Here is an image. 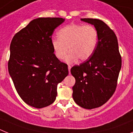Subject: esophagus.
<instances>
[{
	"label": "esophagus",
	"instance_id": "1",
	"mask_svg": "<svg viewBox=\"0 0 133 133\" xmlns=\"http://www.w3.org/2000/svg\"><path fill=\"white\" fill-rule=\"evenodd\" d=\"M71 67L70 65H68V70H69V74H70V69H71Z\"/></svg>",
	"mask_w": 133,
	"mask_h": 133
}]
</instances>
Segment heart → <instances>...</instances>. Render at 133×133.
Returning a JSON list of instances; mask_svg holds the SVG:
<instances>
[{
  "mask_svg": "<svg viewBox=\"0 0 133 133\" xmlns=\"http://www.w3.org/2000/svg\"><path fill=\"white\" fill-rule=\"evenodd\" d=\"M59 37L51 40L52 49L58 59L65 58V61L71 63L79 59L85 61L95 52L99 42V34L96 28L91 25L69 24L58 32Z\"/></svg>",
  "mask_w": 133,
  "mask_h": 133,
  "instance_id": "1",
  "label": "heart"
}]
</instances>
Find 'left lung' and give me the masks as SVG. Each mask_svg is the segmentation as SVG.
<instances>
[{
  "instance_id": "1",
  "label": "left lung",
  "mask_w": 133,
  "mask_h": 133,
  "mask_svg": "<svg viewBox=\"0 0 133 133\" xmlns=\"http://www.w3.org/2000/svg\"><path fill=\"white\" fill-rule=\"evenodd\" d=\"M95 26L99 42L91 58L71 69L75 83L73 99L79 106L87 109L99 107L108 101L117 87L121 68V57L115 34L102 20L81 18Z\"/></svg>"
}]
</instances>
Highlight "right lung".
<instances>
[{
  "label": "right lung",
  "mask_w": 133,
  "mask_h": 133,
  "mask_svg": "<svg viewBox=\"0 0 133 133\" xmlns=\"http://www.w3.org/2000/svg\"><path fill=\"white\" fill-rule=\"evenodd\" d=\"M62 18H38L13 37L10 46L8 72L19 96L37 109L54 102L57 87L68 75V65L54 54V30Z\"/></svg>",
  "instance_id": "add662e5"
}]
</instances>
